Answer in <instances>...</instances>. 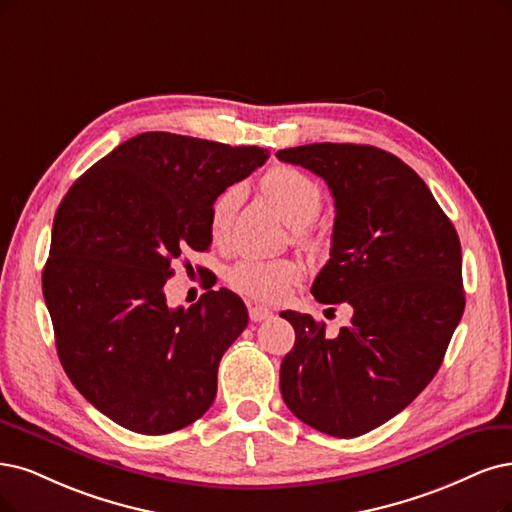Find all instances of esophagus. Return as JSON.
Here are the masks:
<instances>
[{
  "label": "esophagus",
  "instance_id": "obj_1",
  "mask_svg": "<svg viewBox=\"0 0 512 512\" xmlns=\"http://www.w3.org/2000/svg\"><path fill=\"white\" fill-rule=\"evenodd\" d=\"M249 316H251L253 323H261V320L272 318V310L263 308V306H249Z\"/></svg>",
  "mask_w": 512,
  "mask_h": 512
}]
</instances>
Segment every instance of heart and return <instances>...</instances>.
I'll list each match as a JSON object with an SVG mask.
<instances>
[{
  "label": "heart",
  "mask_w": 512,
  "mask_h": 512,
  "mask_svg": "<svg viewBox=\"0 0 512 512\" xmlns=\"http://www.w3.org/2000/svg\"><path fill=\"white\" fill-rule=\"evenodd\" d=\"M261 192L270 200L276 211L293 227L308 225L320 211V187L314 179L293 166H276L261 179ZM244 200V187L234 183L225 187L213 200L208 215V232L213 242L223 244L230 238L232 223ZM299 242L312 244L306 234L297 236ZM301 280V266L293 259H240L227 272V282L240 295L266 301L285 299Z\"/></svg>",
  "instance_id": "1"
}]
</instances>
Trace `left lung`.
<instances>
[{
	"mask_svg": "<svg viewBox=\"0 0 512 512\" xmlns=\"http://www.w3.org/2000/svg\"><path fill=\"white\" fill-rule=\"evenodd\" d=\"M276 156L327 181L331 259L312 295L354 312L335 337L310 314H280L295 329L280 392L304 424L352 439L401 413L439 371L466 304L460 238L420 175L384 149L312 143Z\"/></svg>",
	"mask_w": 512,
	"mask_h": 512,
	"instance_id": "obj_1",
	"label": "left lung"
}]
</instances>
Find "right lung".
I'll return each mask as SVG.
<instances>
[{
    "label": "right lung",
    "mask_w": 512,
    "mask_h": 512,
    "mask_svg": "<svg viewBox=\"0 0 512 512\" xmlns=\"http://www.w3.org/2000/svg\"><path fill=\"white\" fill-rule=\"evenodd\" d=\"M268 149L143 132L75 181L52 223L42 274L56 352L71 384L116 424L168 434L213 405L223 352L249 325L244 301L206 291L168 308L183 251H208L213 200Z\"/></svg>",
    "instance_id": "add662e5"
}]
</instances>
